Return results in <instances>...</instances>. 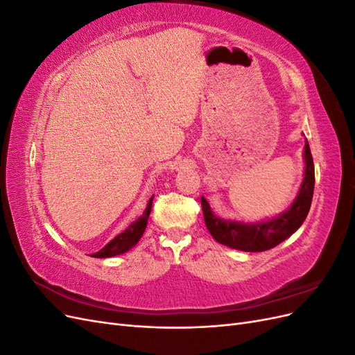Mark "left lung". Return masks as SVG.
I'll use <instances>...</instances> for the list:
<instances>
[{"instance_id":"1","label":"left lung","mask_w":355,"mask_h":355,"mask_svg":"<svg viewBox=\"0 0 355 355\" xmlns=\"http://www.w3.org/2000/svg\"><path fill=\"white\" fill-rule=\"evenodd\" d=\"M305 136V135H304ZM304 179L290 207L274 218L256 222H243L216 216L209 201L201 197L204 222L218 243L241 252H265L283 243L295 234L308 216L314 194V161L305 137Z\"/></svg>"}]
</instances>
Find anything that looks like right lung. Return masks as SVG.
<instances>
[{
    "mask_svg": "<svg viewBox=\"0 0 355 355\" xmlns=\"http://www.w3.org/2000/svg\"><path fill=\"white\" fill-rule=\"evenodd\" d=\"M153 200H154V196L149 198V201L146 204V209L142 213V216H139L135 222L128 225V227L123 232L118 234L115 239H112L108 244L102 247L99 252L93 253L92 256L93 257H112L116 254H123V253L130 250L132 247H135L145 232L149 213H151V207H153Z\"/></svg>",
    "mask_w": 355,
    "mask_h": 355,
    "instance_id": "add662e5",
    "label": "right lung"
}]
</instances>
